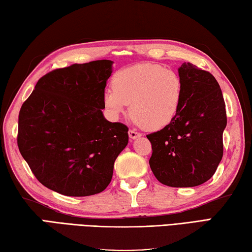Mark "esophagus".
Returning <instances> with one entry per match:
<instances>
[{"mask_svg":"<svg viewBox=\"0 0 252 252\" xmlns=\"http://www.w3.org/2000/svg\"><path fill=\"white\" fill-rule=\"evenodd\" d=\"M128 135H129L130 139H136V138H138V137L141 136L140 132H137L134 129H129V131H128Z\"/></svg>","mask_w":252,"mask_h":252,"instance_id":"1","label":"esophagus"}]
</instances>
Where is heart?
Returning a JSON list of instances; mask_svg holds the SVG:
<instances>
[{"instance_id": "obj_1", "label": "heart", "mask_w": 252, "mask_h": 252, "mask_svg": "<svg viewBox=\"0 0 252 252\" xmlns=\"http://www.w3.org/2000/svg\"><path fill=\"white\" fill-rule=\"evenodd\" d=\"M104 104L114 116L130 114L138 126L162 129L172 123L182 104V80L174 70L156 63H139L115 73Z\"/></svg>"}]
</instances>
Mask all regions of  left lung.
<instances>
[{
  "mask_svg": "<svg viewBox=\"0 0 252 252\" xmlns=\"http://www.w3.org/2000/svg\"><path fill=\"white\" fill-rule=\"evenodd\" d=\"M178 71L181 108L171 124L147 135L153 146L149 164L162 184L192 188L210 180L220 162L227 117L220 87L210 72L189 63Z\"/></svg>",
  "mask_w": 252,
  "mask_h": 252,
  "instance_id": "1",
  "label": "left lung"
}]
</instances>
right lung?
I'll list each match as a JSON object with an SVG mask.
<instances>
[{"mask_svg": "<svg viewBox=\"0 0 252 252\" xmlns=\"http://www.w3.org/2000/svg\"><path fill=\"white\" fill-rule=\"evenodd\" d=\"M113 61L56 69L38 80L18 115L17 145L42 185L67 196L101 193L128 144V128L103 115Z\"/></svg>", "mask_w": 252, "mask_h": 252, "instance_id": "add662e5", "label": "right lung"}]
</instances>
